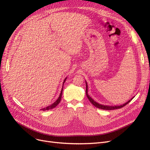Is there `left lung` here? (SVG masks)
Instances as JSON below:
<instances>
[{"label": "left lung", "instance_id": "left-lung-1", "mask_svg": "<svg viewBox=\"0 0 150 150\" xmlns=\"http://www.w3.org/2000/svg\"><path fill=\"white\" fill-rule=\"evenodd\" d=\"M86 96H87L88 98L89 99V100L90 101L91 103L95 106L96 108H99V109H104V110H113V109H119V108H123V106H125V105H127L128 103H129V102L133 99L134 97H132L130 100L128 101L127 103H125V104L123 105H119V106H108V105H101V104H99L98 103H97V102H96V101H94L89 95H88V84H87V83L86 82Z\"/></svg>", "mask_w": 150, "mask_h": 150}]
</instances>
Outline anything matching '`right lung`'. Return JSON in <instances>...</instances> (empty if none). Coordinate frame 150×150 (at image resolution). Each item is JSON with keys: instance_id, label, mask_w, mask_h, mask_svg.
Returning a JSON list of instances; mask_svg holds the SVG:
<instances>
[{"instance_id": "obj_1", "label": "right lung", "mask_w": 150, "mask_h": 150, "mask_svg": "<svg viewBox=\"0 0 150 150\" xmlns=\"http://www.w3.org/2000/svg\"><path fill=\"white\" fill-rule=\"evenodd\" d=\"M67 79V78H65V80H64V82H63V84H64V82H65V81H66V80ZM63 87V86H62ZM62 90H63V88H62V89H61V93H60V95H59V97H58V98L56 100V101L55 102H54V103H53V104H52L51 105H50V106H47V107H46V108H42V109H41V110H42V111H46V110H49V109H53V108H55L56 107L59 103V102L61 101V97H62Z\"/></svg>"}]
</instances>
